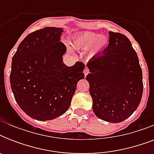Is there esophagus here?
Segmentation results:
<instances>
[{
	"label": "esophagus",
	"instance_id": "1",
	"mask_svg": "<svg viewBox=\"0 0 154 154\" xmlns=\"http://www.w3.org/2000/svg\"><path fill=\"white\" fill-rule=\"evenodd\" d=\"M89 69H88V68L87 67H85V69H84V74H85V77H86V75L88 74V73H89Z\"/></svg>",
	"mask_w": 154,
	"mask_h": 154
}]
</instances>
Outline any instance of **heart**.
Returning a JSON list of instances; mask_svg holds the SVG:
<instances>
[{
	"mask_svg": "<svg viewBox=\"0 0 154 154\" xmlns=\"http://www.w3.org/2000/svg\"><path fill=\"white\" fill-rule=\"evenodd\" d=\"M72 44L77 49L88 51V57L94 58L102 53L108 45L107 38L100 36L97 33L90 32H83L77 34L73 38Z\"/></svg>",
	"mask_w": 154,
	"mask_h": 154,
	"instance_id": "heart-1",
	"label": "heart"
}]
</instances>
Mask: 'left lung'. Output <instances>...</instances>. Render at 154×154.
<instances>
[{
	"mask_svg": "<svg viewBox=\"0 0 154 154\" xmlns=\"http://www.w3.org/2000/svg\"><path fill=\"white\" fill-rule=\"evenodd\" d=\"M94 114L111 123L131 116L143 93L142 70L131 42L124 34L109 32V45L87 63Z\"/></svg>",
	"mask_w": 154,
	"mask_h": 154,
	"instance_id": "obj_1",
	"label": "left lung"
}]
</instances>
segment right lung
I'll list each match as a JSON object with an SVG mask.
<instances>
[{"label": "right lung", "mask_w": 154, "mask_h": 154, "mask_svg": "<svg viewBox=\"0 0 154 154\" xmlns=\"http://www.w3.org/2000/svg\"><path fill=\"white\" fill-rule=\"evenodd\" d=\"M62 28L45 27L29 34L12 59L11 89L24 112L37 121L55 119L69 108L85 65L63 62Z\"/></svg>", "instance_id": "obj_1"}]
</instances>
